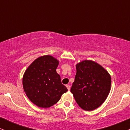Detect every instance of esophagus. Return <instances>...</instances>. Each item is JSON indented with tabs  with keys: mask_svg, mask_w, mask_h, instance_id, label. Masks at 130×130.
<instances>
[{
	"mask_svg": "<svg viewBox=\"0 0 130 130\" xmlns=\"http://www.w3.org/2000/svg\"><path fill=\"white\" fill-rule=\"evenodd\" d=\"M66 87H67V89H68L69 90H70V85H66Z\"/></svg>",
	"mask_w": 130,
	"mask_h": 130,
	"instance_id": "34e87169",
	"label": "esophagus"
}]
</instances>
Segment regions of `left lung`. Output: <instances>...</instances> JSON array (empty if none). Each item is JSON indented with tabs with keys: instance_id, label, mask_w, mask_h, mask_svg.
<instances>
[{
	"instance_id": "left-lung-1",
	"label": "left lung",
	"mask_w": 130,
	"mask_h": 130,
	"mask_svg": "<svg viewBox=\"0 0 130 130\" xmlns=\"http://www.w3.org/2000/svg\"><path fill=\"white\" fill-rule=\"evenodd\" d=\"M76 67L75 79L70 91L82 109L93 111L107 98L111 90V75L92 60H83Z\"/></svg>"
}]
</instances>
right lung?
<instances>
[{
	"label": "right lung",
	"instance_id": "obj_1",
	"mask_svg": "<svg viewBox=\"0 0 130 130\" xmlns=\"http://www.w3.org/2000/svg\"><path fill=\"white\" fill-rule=\"evenodd\" d=\"M59 61L50 55L35 59L25 72L23 88L30 101L38 107L50 108L67 92L56 72Z\"/></svg>",
	"mask_w": 130,
	"mask_h": 130
}]
</instances>
